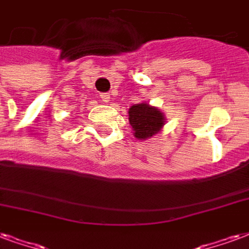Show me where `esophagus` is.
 I'll use <instances>...</instances> for the list:
<instances>
[{
	"label": "esophagus",
	"instance_id": "34e87169",
	"mask_svg": "<svg viewBox=\"0 0 249 249\" xmlns=\"http://www.w3.org/2000/svg\"><path fill=\"white\" fill-rule=\"evenodd\" d=\"M100 98L102 102H106V104H109L110 100H111V97H110L109 93H102V94H100Z\"/></svg>",
	"mask_w": 249,
	"mask_h": 249
}]
</instances>
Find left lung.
<instances>
[{
    "label": "left lung",
    "instance_id": "8db88e82",
    "mask_svg": "<svg viewBox=\"0 0 249 249\" xmlns=\"http://www.w3.org/2000/svg\"><path fill=\"white\" fill-rule=\"evenodd\" d=\"M128 121L136 139L147 140L161 131L167 118L156 106L142 102L128 109Z\"/></svg>",
    "mask_w": 249,
    "mask_h": 249
}]
</instances>
